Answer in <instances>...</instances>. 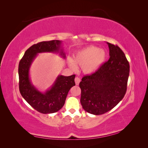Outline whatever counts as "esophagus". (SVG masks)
Wrapping results in <instances>:
<instances>
[{"label": "esophagus", "mask_w": 148, "mask_h": 148, "mask_svg": "<svg viewBox=\"0 0 148 148\" xmlns=\"http://www.w3.org/2000/svg\"><path fill=\"white\" fill-rule=\"evenodd\" d=\"M75 82L76 84L78 85L79 83V82H80V78H79V77H76V78H75Z\"/></svg>", "instance_id": "34e87169"}]
</instances>
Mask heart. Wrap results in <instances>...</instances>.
<instances>
[{
    "instance_id": "obj_1",
    "label": "heart",
    "mask_w": 148,
    "mask_h": 148,
    "mask_svg": "<svg viewBox=\"0 0 148 148\" xmlns=\"http://www.w3.org/2000/svg\"><path fill=\"white\" fill-rule=\"evenodd\" d=\"M106 53L104 49L90 46L75 53L73 60L69 59V65L74 71L78 69L77 65L82 67L83 72L86 75L96 73L104 63Z\"/></svg>"
}]
</instances>
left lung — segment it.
<instances>
[{
  "label": "left lung",
  "mask_w": 148,
  "mask_h": 148,
  "mask_svg": "<svg viewBox=\"0 0 148 148\" xmlns=\"http://www.w3.org/2000/svg\"><path fill=\"white\" fill-rule=\"evenodd\" d=\"M110 58L96 73L84 76L79 83L80 102L83 109L93 115H101L112 109L127 91L129 63L118 46L107 42Z\"/></svg>",
  "instance_id": "1"
}]
</instances>
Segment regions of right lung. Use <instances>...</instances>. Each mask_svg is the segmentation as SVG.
I'll return each instance as SVG.
<instances>
[{
	"instance_id": "1",
	"label": "right lung",
	"mask_w": 148,
	"mask_h": 148,
	"mask_svg": "<svg viewBox=\"0 0 148 148\" xmlns=\"http://www.w3.org/2000/svg\"><path fill=\"white\" fill-rule=\"evenodd\" d=\"M62 41L52 40L42 41L31 46L26 51L18 66L19 89L25 101L35 110L42 114H52L59 111L64 106L70 88L75 85V75L65 77L59 75L51 88L42 92L35 88L29 78V69L39 53H59L65 58L62 49Z\"/></svg>"
}]
</instances>
